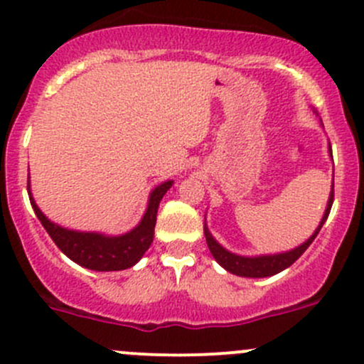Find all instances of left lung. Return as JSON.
I'll use <instances>...</instances> for the list:
<instances>
[{"label":"left lung","mask_w":364,"mask_h":364,"mask_svg":"<svg viewBox=\"0 0 364 364\" xmlns=\"http://www.w3.org/2000/svg\"><path fill=\"white\" fill-rule=\"evenodd\" d=\"M331 151V148H329ZM333 156V155H331ZM333 199H335V183H333V190H331V196H329L328 200V208H326L324 216L321 220V225L317 227L314 234L310 236V240L304 241L303 245L294 248L291 252H285V253H274V255H259V257H243V255H236V253H230L227 252L225 248L220 247L216 243L215 237L209 234L208 227L204 225V234H205V241H208V247L211 255L215 257L216 262L227 269L229 273L237 274V277H248V278H264V277H273V274L280 273V271L287 269L289 266L296 262L301 255H303L304 250L311 245V241L317 237L318 230L322 229L324 222L328 220L329 211H331V205H333Z\"/></svg>","instance_id":"1"}]
</instances>
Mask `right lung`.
<instances>
[{
    "instance_id": "right-lung-1",
    "label": "right lung",
    "mask_w": 364,
    "mask_h": 364,
    "mask_svg": "<svg viewBox=\"0 0 364 364\" xmlns=\"http://www.w3.org/2000/svg\"><path fill=\"white\" fill-rule=\"evenodd\" d=\"M172 186V181H165L156 186L149 196L148 209L142 216L141 223L130 232L123 236H104L98 232H79V230H68L63 227L50 222L46 215L38 209V205L33 200L29 192V178H28V193L31 200L35 215L42 222L43 229L47 230L56 247L60 248L68 259L77 262L79 266L87 267L93 271H121L132 267L141 260L149 245L153 243L155 236L156 213L161 197L167 193Z\"/></svg>"
}]
</instances>
